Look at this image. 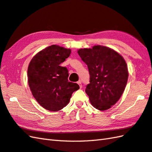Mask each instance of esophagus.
Returning <instances> with one entry per match:
<instances>
[{"instance_id": "esophagus-1", "label": "esophagus", "mask_w": 152, "mask_h": 152, "mask_svg": "<svg viewBox=\"0 0 152 152\" xmlns=\"http://www.w3.org/2000/svg\"><path fill=\"white\" fill-rule=\"evenodd\" d=\"M77 83L79 85V86H80V88H82V81H81V80H79L78 82H77Z\"/></svg>"}]
</instances>
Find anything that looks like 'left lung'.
Listing matches in <instances>:
<instances>
[{"instance_id":"left-lung-1","label":"left lung","mask_w":152,"mask_h":152,"mask_svg":"<svg viewBox=\"0 0 152 152\" xmlns=\"http://www.w3.org/2000/svg\"><path fill=\"white\" fill-rule=\"evenodd\" d=\"M89 69L90 83L86 93L93 106L104 111L111 108L121 97L128 78L124 58L113 49L100 45L77 51Z\"/></svg>"}]
</instances>
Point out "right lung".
Masks as SVG:
<instances>
[{
  "mask_svg": "<svg viewBox=\"0 0 152 152\" xmlns=\"http://www.w3.org/2000/svg\"><path fill=\"white\" fill-rule=\"evenodd\" d=\"M70 49L53 45L38 52L28 68V85L34 97L50 111L61 110L69 104L73 92L80 89L69 82V71L60 66L69 57Z\"/></svg>",
  "mask_w": 152,
  "mask_h": 152,
  "instance_id": "obj_1",
  "label": "right lung"
}]
</instances>
